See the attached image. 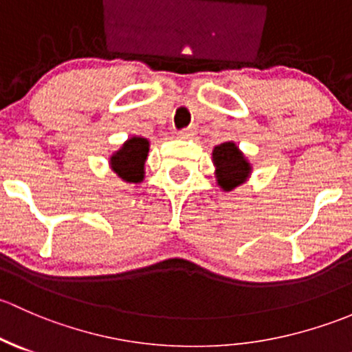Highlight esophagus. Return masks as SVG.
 <instances>
[{"mask_svg": "<svg viewBox=\"0 0 352 352\" xmlns=\"http://www.w3.org/2000/svg\"><path fill=\"white\" fill-rule=\"evenodd\" d=\"M177 135H179V139L193 140L195 135H197V130H195V129H184V130H181V132L177 133Z\"/></svg>", "mask_w": 352, "mask_h": 352, "instance_id": "34e87169", "label": "esophagus"}]
</instances>
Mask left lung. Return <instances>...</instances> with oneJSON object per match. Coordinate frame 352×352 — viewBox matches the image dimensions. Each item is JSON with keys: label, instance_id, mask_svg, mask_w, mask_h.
Returning a JSON list of instances; mask_svg holds the SVG:
<instances>
[{"label": "left lung", "instance_id": "obj_1", "mask_svg": "<svg viewBox=\"0 0 352 352\" xmlns=\"http://www.w3.org/2000/svg\"><path fill=\"white\" fill-rule=\"evenodd\" d=\"M215 181L222 191H234L252 175V164L235 142H223L212 151Z\"/></svg>", "mask_w": 352, "mask_h": 352}]
</instances>
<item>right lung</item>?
I'll return each instance as SVG.
<instances>
[{
    "instance_id": "obj_1",
    "label": "right lung",
    "mask_w": 352,
    "mask_h": 352,
    "mask_svg": "<svg viewBox=\"0 0 352 352\" xmlns=\"http://www.w3.org/2000/svg\"><path fill=\"white\" fill-rule=\"evenodd\" d=\"M151 151L149 139L132 135L108 159L110 169L125 183H142L146 177V161Z\"/></svg>"
}]
</instances>
